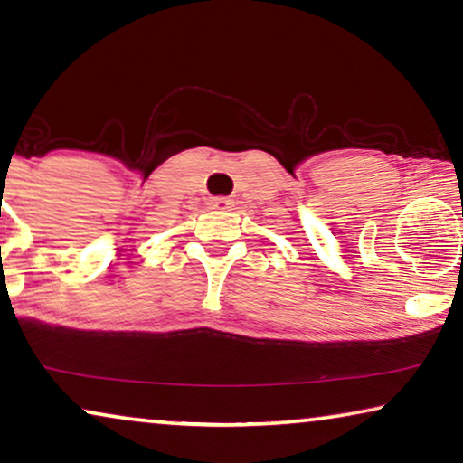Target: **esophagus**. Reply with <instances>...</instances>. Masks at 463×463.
<instances>
[{
    "instance_id": "obj_1",
    "label": "esophagus",
    "mask_w": 463,
    "mask_h": 463,
    "mask_svg": "<svg viewBox=\"0 0 463 463\" xmlns=\"http://www.w3.org/2000/svg\"><path fill=\"white\" fill-rule=\"evenodd\" d=\"M210 205L213 207V210H222V212H229V210H232L234 201H232L231 197H213V199L210 201Z\"/></svg>"
}]
</instances>
